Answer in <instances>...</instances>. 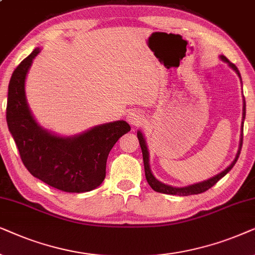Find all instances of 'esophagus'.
Listing matches in <instances>:
<instances>
[{
	"label": "esophagus",
	"instance_id": "1",
	"mask_svg": "<svg viewBox=\"0 0 255 255\" xmlns=\"http://www.w3.org/2000/svg\"><path fill=\"white\" fill-rule=\"evenodd\" d=\"M142 120H143V115H142V112L140 111L133 110L127 114V121L129 122L130 125L136 126L138 124H141Z\"/></svg>",
	"mask_w": 255,
	"mask_h": 255
}]
</instances>
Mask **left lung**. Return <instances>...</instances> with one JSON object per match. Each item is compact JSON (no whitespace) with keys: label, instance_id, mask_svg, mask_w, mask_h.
Returning a JSON list of instances; mask_svg holds the SVG:
<instances>
[{"label":"left lung","instance_id":"1","mask_svg":"<svg viewBox=\"0 0 255 255\" xmlns=\"http://www.w3.org/2000/svg\"><path fill=\"white\" fill-rule=\"evenodd\" d=\"M220 58L224 62L229 64V66L231 69H233L236 71L237 74L240 77V73L238 69H237V66L234 65L230 62L229 59L226 58L225 56H220ZM242 79V78H240ZM246 105H245V100H244V113H243V126H242V137H240V144H239V149H238V152H237L236 155V158L233 159V162L231 163V164L227 167L225 170L220 172V174L213 176L210 179H206L204 182H201V183H196V184H192V185H189V186H184V188H174V186L171 185H167L164 184V183L157 181L154 177V175H152V172L150 170V167H149V152H148V149H147V143H145V140L143 137V135L140 130L137 131V138H138V142H140V145H141V149H142V155H143V164H144V172H145V178H147V182L149 183V185L151 186V189L154 190L156 192H161V193H167V195H177V196H189V195H198V193H202L206 191V190H209L210 188H212L213 185L216 184L217 182L219 181L220 178H223L224 176H225L227 172H229L231 169L233 168V165L236 164V162L238 161V157L240 155V150H242V147H243V127H244V120H245V115H246Z\"/></svg>","mask_w":255,"mask_h":255}]
</instances>
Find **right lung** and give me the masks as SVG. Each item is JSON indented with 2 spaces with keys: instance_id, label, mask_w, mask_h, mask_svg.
I'll list each match as a JSON object with an SVG mask.
<instances>
[{
  "instance_id": "add662e5",
  "label": "right lung",
  "mask_w": 255,
  "mask_h": 255,
  "mask_svg": "<svg viewBox=\"0 0 255 255\" xmlns=\"http://www.w3.org/2000/svg\"><path fill=\"white\" fill-rule=\"evenodd\" d=\"M35 49L12 72L8 87L6 124L23 164L33 177L65 192H87L106 177L111 149L130 130L124 120L96 126L80 135L63 137L40 127L25 98V78Z\"/></svg>"
}]
</instances>
